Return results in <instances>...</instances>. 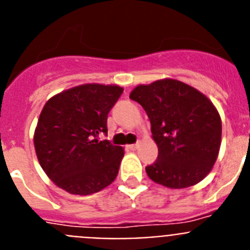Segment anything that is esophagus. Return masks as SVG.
Segmentation results:
<instances>
[{
  "mask_svg": "<svg viewBox=\"0 0 250 250\" xmlns=\"http://www.w3.org/2000/svg\"><path fill=\"white\" fill-rule=\"evenodd\" d=\"M138 146H139V144H131V145H127V149L136 150V149H138Z\"/></svg>",
  "mask_w": 250,
  "mask_h": 250,
  "instance_id": "34e87169",
  "label": "esophagus"
}]
</instances>
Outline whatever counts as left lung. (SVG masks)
<instances>
[{"label":"left lung","mask_w":250,"mask_h":250,"mask_svg":"<svg viewBox=\"0 0 250 250\" xmlns=\"http://www.w3.org/2000/svg\"><path fill=\"white\" fill-rule=\"evenodd\" d=\"M130 99L146 111L158 145V159L145 167L147 176L170 189L202 182L213 169L222 144V120L213 103L174 79L138 85Z\"/></svg>","instance_id":"1"}]
</instances>
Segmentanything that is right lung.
Here are the masks:
<instances>
[{"label": "right lung", "mask_w": 250, "mask_h": 250, "mask_svg": "<svg viewBox=\"0 0 250 250\" xmlns=\"http://www.w3.org/2000/svg\"><path fill=\"white\" fill-rule=\"evenodd\" d=\"M124 89L83 83L48 99L34 134L39 163L55 185L75 195L98 193L114 182L124 149L98 139Z\"/></svg>", "instance_id": "add662e5"}]
</instances>
